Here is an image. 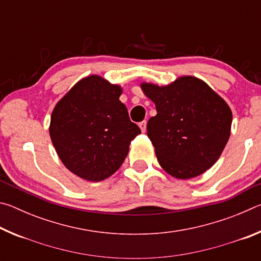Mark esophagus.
<instances>
[{"label": "esophagus", "mask_w": 261, "mask_h": 261, "mask_svg": "<svg viewBox=\"0 0 261 261\" xmlns=\"http://www.w3.org/2000/svg\"><path fill=\"white\" fill-rule=\"evenodd\" d=\"M139 127H140L141 132H145V131H146V121L140 122V123H139Z\"/></svg>", "instance_id": "1"}]
</instances>
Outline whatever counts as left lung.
<instances>
[{
	"label": "left lung",
	"instance_id": "obj_1",
	"mask_svg": "<svg viewBox=\"0 0 261 261\" xmlns=\"http://www.w3.org/2000/svg\"><path fill=\"white\" fill-rule=\"evenodd\" d=\"M155 103L147 123L158 161L168 174L189 179L204 174L230 137L232 114L226 101L201 79L183 76L166 86L141 84Z\"/></svg>",
	"mask_w": 261,
	"mask_h": 261
}]
</instances>
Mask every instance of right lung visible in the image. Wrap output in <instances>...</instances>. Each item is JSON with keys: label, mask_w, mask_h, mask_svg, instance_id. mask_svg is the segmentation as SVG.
Listing matches in <instances>:
<instances>
[{"label": "right lung", "mask_w": 261, "mask_h": 261, "mask_svg": "<svg viewBox=\"0 0 261 261\" xmlns=\"http://www.w3.org/2000/svg\"><path fill=\"white\" fill-rule=\"evenodd\" d=\"M121 94V86L93 74L79 81L53 110L51 143L63 165L78 177L91 182L108 178L140 134Z\"/></svg>", "instance_id": "add662e5"}]
</instances>
